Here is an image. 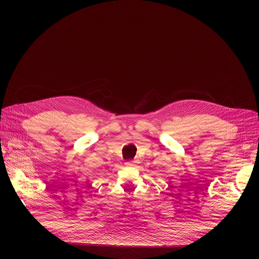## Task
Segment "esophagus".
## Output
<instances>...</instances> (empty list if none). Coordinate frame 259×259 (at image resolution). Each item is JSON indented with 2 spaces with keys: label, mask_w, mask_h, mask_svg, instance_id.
I'll use <instances>...</instances> for the list:
<instances>
[{
  "label": "esophagus",
  "mask_w": 259,
  "mask_h": 259,
  "mask_svg": "<svg viewBox=\"0 0 259 259\" xmlns=\"http://www.w3.org/2000/svg\"><path fill=\"white\" fill-rule=\"evenodd\" d=\"M135 162H137V160H131V161L126 162V165H127V166H134Z\"/></svg>",
  "instance_id": "1"
}]
</instances>
